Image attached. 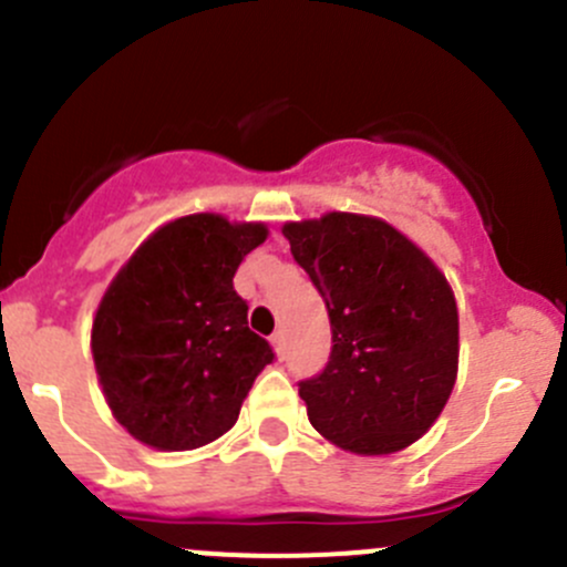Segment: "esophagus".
<instances>
[{
  "label": "esophagus",
  "instance_id": "obj_1",
  "mask_svg": "<svg viewBox=\"0 0 567 567\" xmlns=\"http://www.w3.org/2000/svg\"><path fill=\"white\" fill-rule=\"evenodd\" d=\"M271 342H274V351H277V357L285 359V334L282 331H274Z\"/></svg>",
  "mask_w": 567,
  "mask_h": 567
}]
</instances>
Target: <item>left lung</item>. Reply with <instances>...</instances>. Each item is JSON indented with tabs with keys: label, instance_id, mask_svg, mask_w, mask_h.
<instances>
[{
	"label": "left lung",
	"instance_id": "obj_1",
	"mask_svg": "<svg viewBox=\"0 0 567 567\" xmlns=\"http://www.w3.org/2000/svg\"><path fill=\"white\" fill-rule=\"evenodd\" d=\"M282 233L331 323L329 362L299 381L312 427L357 455L409 447L442 414L458 373V307L447 279L373 216L326 214Z\"/></svg>",
	"mask_w": 567,
	"mask_h": 567
}]
</instances>
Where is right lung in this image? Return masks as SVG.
<instances>
[{"mask_svg":"<svg viewBox=\"0 0 567 567\" xmlns=\"http://www.w3.org/2000/svg\"><path fill=\"white\" fill-rule=\"evenodd\" d=\"M266 236L262 225L183 216L153 233L109 285L93 320L95 370L114 420L147 447L177 453L219 439L274 362L233 288Z\"/></svg>","mask_w":567,"mask_h":567,"instance_id":"obj_1","label":"right lung"}]
</instances>
